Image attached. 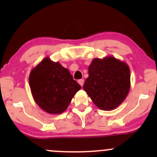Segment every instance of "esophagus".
<instances>
[{
  "label": "esophagus",
  "mask_w": 157,
  "mask_h": 157,
  "mask_svg": "<svg viewBox=\"0 0 157 157\" xmlns=\"http://www.w3.org/2000/svg\"><path fill=\"white\" fill-rule=\"evenodd\" d=\"M78 83L81 86H83V83H84V80H83V79H80V80H78Z\"/></svg>",
  "instance_id": "34e87169"
}]
</instances>
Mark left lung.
<instances>
[{
  "label": "left lung",
  "instance_id": "left-lung-1",
  "mask_svg": "<svg viewBox=\"0 0 157 157\" xmlns=\"http://www.w3.org/2000/svg\"><path fill=\"white\" fill-rule=\"evenodd\" d=\"M88 73L83 88L98 108L110 111L122 103L131 87L130 69L125 62L112 56L94 58Z\"/></svg>",
  "mask_w": 157,
  "mask_h": 157
}]
</instances>
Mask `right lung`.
<instances>
[{
    "label": "right lung",
    "mask_w": 157,
    "mask_h": 157,
    "mask_svg": "<svg viewBox=\"0 0 157 157\" xmlns=\"http://www.w3.org/2000/svg\"><path fill=\"white\" fill-rule=\"evenodd\" d=\"M29 86L36 103L49 114H61L67 109L80 85L69 71L48 57L31 71Z\"/></svg>",
    "instance_id": "add662e5"
}]
</instances>
